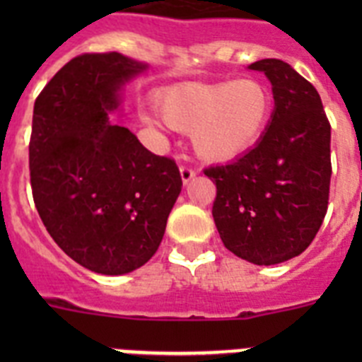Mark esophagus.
<instances>
[{
	"label": "esophagus",
	"instance_id": "obj_1",
	"mask_svg": "<svg viewBox=\"0 0 362 362\" xmlns=\"http://www.w3.org/2000/svg\"><path fill=\"white\" fill-rule=\"evenodd\" d=\"M179 172H181V179H183L185 185L190 183L192 179L196 177V170H194V168H192V166H188V165L179 166Z\"/></svg>",
	"mask_w": 362,
	"mask_h": 362
}]
</instances>
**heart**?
<instances>
[{
	"instance_id": "b5f03b06",
	"label": "heart",
	"mask_w": 362,
	"mask_h": 362,
	"mask_svg": "<svg viewBox=\"0 0 362 362\" xmlns=\"http://www.w3.org/2000/svg\"><path fill=\"white\" fill-rule=\"evenodd\" d=\"M158 108L172 129L192 132L201 158H235L257 141L272 114V92L254 78L183 83L159 94Z\"/></svg>"
}]
</instances>
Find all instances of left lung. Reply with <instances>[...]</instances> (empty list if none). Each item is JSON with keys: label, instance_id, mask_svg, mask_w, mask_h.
I'll return each instance as SVG.
<instances>
[{"label": "left lung", "instance_id": "obj_1", "mask_svg": "<svg viewBox=\"0 0 362 362\" xmlns=\"http://www.w3.org/2000/svg\"><path fill=\"white\" fill-rule=\"evenodd\" d=\"M272 83L274 112L254 148L204 168L216 183L217 232L232 254L277 264L303 254L322 225L330 196V121L315 86L281 59L250 65Z\"/></svg>", "mask_w": 362, "mask_h": 362}]
</instances>
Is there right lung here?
<instances>
[{
	"mask_svg": "<svg viewBox=\"0 0 362 362\" xmlns=\"http://www.w3.org/2000/svg\"><path fill=\"white\" fill-rule=\"evenodd\" d=\"M146 69L117 52L81 54L34 103L32 196L45 228L76 263L121 276L158 252L183 181L129 129L108 123L117 92Z\"/></svg>",
	"mask_w": 362,
	"mask_h": 362,
	"instance_id": "1",
	"label": "right lung"
}]
</instances>
